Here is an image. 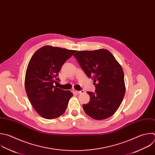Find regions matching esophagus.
Masks as SVG:
<instances>
[{"mask_svg": "<svg viewBox=\"0 0 155 155\" xmlns=\"http://www.w3.org/2000/svg\"><path fill=\"white\" fill-rule=\"evenodd\" d=\"M74 92L76 93V94H81V93H83L84 92V90H81V91H76L75 89L72 90Z\"/></svg>", "mask_w": 155, "mask_h": 155, "instance_id": "obj_1", "label": "esophagus"}]
</instances>
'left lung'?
<instances>
[{
    "label": "left lung",
    "mask_w": 155,
    "mask_h": 155,
    "mask_svg": "<svg viewBox=\"0 0 155 155\" xmlns=\"http://www.w3.org/2000/svg\"><path fill=\"white\" fill-rule=\"evenodd\" d=\"M74 56L95 85L94 92H87L90 101L83 105L84 112L96 120L111 117L120 107L125 92L121 66L107 49L78 51Z\"/></svg>",
    "instance_id": "left-lung-1"
}]
</instances>
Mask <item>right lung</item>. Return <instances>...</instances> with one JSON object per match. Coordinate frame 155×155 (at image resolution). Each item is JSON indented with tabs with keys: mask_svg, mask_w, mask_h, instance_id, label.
<instances>
[{
	"mask_svg": "<svg viewBox=\"0 0 155 155\" xmlns=\"http://www.w3.org/2000/svg\"><path fill=\"white\" fill-rule=\"evenodd\" d=\"M75 50L46 45L34 54L28 64L25 87L28 98L36 111L47 119H55L66 111L73 95L54 84L60 80L58 72Z\"/></svg>",
	"mask_w": 155,
	"mask_h": 155,
	"instance_id": "add662e5",
	"label": "right lung"
}]
</instances>
